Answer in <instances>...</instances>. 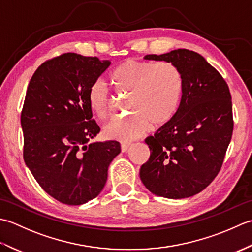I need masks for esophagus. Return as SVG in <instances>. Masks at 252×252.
<instances>
[{"mask_svg": "<svg viewBox=\"0 0 252 252\" xmlns=\"http://www.w3.org/2000/svg\"><path fill=\"white\" fill-rule=\"evenodd\" d=\"M130 146H131L130 143H122V144H121V152H122V153L127 152V151H129Z\"/></svg>", "mask_w": 252, "mask_h": 252, "instance_id": "obj_1", "label": "esophagus"}]
</instances>
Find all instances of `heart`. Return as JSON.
Listing matches in <instances>:
<instances>
[{
  "instance_id": "1",
  "label": "heart",
  "mask_w": 252,
  "mask_h": 252,
  "mask_svg": "<svg viewBox=\"0 0 252 252\" xmlns=\"http://www.w3.org/2000/svg\"><path fill=\"white\" fill-rule=\"evenodd\" d=\"M110 80L119 92L131 93L129 109L134 111L104 127L105 136L110 140H135L151 129L153 122L163 126L172 120L179 110L184 78L174 63L127 58L111 71ZM89 103L101 119H108L115 114V100L100 80L90 87Z\"/></svg>"
}]
</instances>
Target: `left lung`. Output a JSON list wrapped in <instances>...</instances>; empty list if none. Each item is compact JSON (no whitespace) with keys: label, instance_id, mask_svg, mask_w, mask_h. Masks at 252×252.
<instances>
[{"label":"left lung","instance_id":"obj_1","mask_svg":"<svg viewBox=\"0 0 252 252\" xmlns=\"http://www.w3.org/2000/svg\"><path fill=\"white\" fill-rule=\"evenodd\" d=\"M146 60L172 63L184 78V91L173 119L148 136L151 157L140 171L153 194L181 199L203 190L220 172L231 142L232 96L225 80L200 54L186 49Z\"/></svg>","mask_w":252,"mask_h":252}]
</instances>
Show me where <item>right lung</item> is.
Returning <instances> with one entry per match:
<instances>
[{
  "instance_id": "1",
  "label": "right lung",
  "mask_w": 252,
  "mask_h": 252,
  "mask_svg": "<svg viewBox=\"0 0 252 252\" xmlns=\"http://www.w3.org/2000/svg\"><path fill=\"white\" fill-rule=\"evenodd\" d=\"M111 62L65 53L32 76L21 110L24 160L47 194L69 206L92 200L104 189L120 143L88 142L99 132L89 89Z\"/></svg>"
}]
</instances>
